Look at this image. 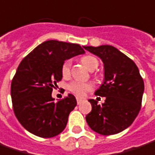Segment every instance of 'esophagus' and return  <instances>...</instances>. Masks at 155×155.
Returning <instances> with one entry per match:
<instances>
[{"instance_id":"1","label":"esophagus","mask_w":155,"mask_h":155,"mask_svg":"<svg viewBox=\"0 0 155 155\" xmlns=\"http://www.w3.org/2000/svg\"><path fill=\"white\" fill-rule=\"evenodd\" d=\"M76 100H77V104H80L81 103V102H82V99H79V98H77V99H76Z\"/></svg>"}]
</instances>
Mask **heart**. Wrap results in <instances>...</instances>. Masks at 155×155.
I'll list each match as a JSON object with an SVG mask.
<instances>
[{
	"label": "heart",
	"instance_id": "1",
	"mask_svg": "<svg viewBox=\"0 0 155 155\" xmlns=\"http://www.w3.org/2000/svg\"><path fill=\"white\" fill-rule=\"evenodd\" d=\"M81 62L85 67L90 71H94L99 67V61L96 57L93 56H85L81 58ZM70 68H71V61L67 60L63 62L61 66V74L63 77H68L70 74ZM92 88V86L89 83L80 82V81H74L69 86L68 89L76 94L79 97H82L85 94Z\"/></svg>",
	"mask_w": 155,
	"mask_h": 155
}]
</instances>
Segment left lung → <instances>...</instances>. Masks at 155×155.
Listing matches in <instances>:
<instances>
[{
  "mask_svg": "<svg viewBox=\"0 0 155 155\" xmlns=\"http://www.w3.org/2000/svg\"><path fill=\"white\" fill-rule=\"evenodd\" d=\"M104 63V81L95 92L105 97L104 103L88 101L92 110L86 117L95 132L110 136L122 132L132 124L140 111L144 82L136 63L111 45L85 46Z\"/></svg>",
  "mask_w": 155,
  "mask_h": 155,
  "instance_id": "obj_1",
  "label": "left lung"
}]
</instances>
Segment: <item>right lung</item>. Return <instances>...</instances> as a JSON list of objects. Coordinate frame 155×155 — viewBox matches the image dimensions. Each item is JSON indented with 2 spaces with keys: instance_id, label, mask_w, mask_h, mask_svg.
<instances>
[{
  "instance_id": "add662e5",
  "label": "right lung",
  "mask_w": 155,
  "mask_h": 155,
  "mask_svg": "<svg viewBox=\"0 0 155 155\" xmlns=\"http://www.w3.org/2000/svg\"><path fill=\"white\" fill-rule=\"evenodd\" d=\"M77 44L48 40L37 46L19 63L11 84L14 114L20 124L35 136L50 138L67 125L77 102L73 94L55 102L51 94L62 78L65 60L84 54Z\"/></svg>"
}]
</instances>
